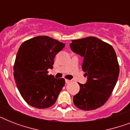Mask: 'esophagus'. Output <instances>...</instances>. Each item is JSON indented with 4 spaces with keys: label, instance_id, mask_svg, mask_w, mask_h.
<instances>
[{
    "label": "esophagus",
    "instance_id": "esophagus-1",
    "mask_svg": "<svg viewBox=\"0 0 130 130\" xmlns=\"http://www.w3.org/2000/svg\"><path fill=\"white\" fill-rule=\"evenodd\" d=\"M71 80H69V79H65V82H66V84H69L71 82Z\"/></svg>",
    "mask_w": 130,
    "mask_h": 130
}]
</instances>
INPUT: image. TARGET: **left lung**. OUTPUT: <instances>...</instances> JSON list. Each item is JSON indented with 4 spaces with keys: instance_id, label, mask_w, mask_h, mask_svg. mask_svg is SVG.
Wrapping results in <instances>:
<instances>
[{
    "instance_id": "8db88e82",
    "label": "left lung",
    "mask_w": 130,
    "mask_h": 130,
    "mask_svg": "<svg viewBox=\"0 0 130 130\" xmlns=\"http://www.w3.org/2000/svg\"><path fill=\"white\" fill-rule=\"evenodd\" d=\"M73 52L84 58L82 70L88 77L79 84V92L73 96L76 107L84 111L94 110L107 101L117 83L119 65L113 46L96 37L71 40Z\"/></svg>"
}]
</instances>
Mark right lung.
<instances>
[{
	"label": "right lung",
	"mask_w": 130,
	"mask_h": 130,
	"mask_svg": "<svg viewBox=\"0 0 130 130\" xmlns=\"http://www.w3.org/2000/svg\"><path fill=\"white\" fill-rule=\"evenodd\" d=\"M65 44L46 36L23 42L17 53L13 67L14 78L24 101L37 109L53 106L65 85V79L48 75L57 53Z\"/></svg>",
	"instance_id": "right-lung-1"
}]
</instances>
